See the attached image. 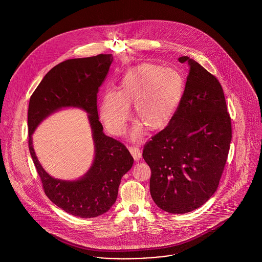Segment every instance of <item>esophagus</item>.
<instances>
[{
  "label": "esophagus",
  "mask_w": 262,
  "mask_h": 262,
  "mask_svg": "<svg viewBox=\"0 0 262 262\" xmlns=\"http://www.w3.org/2000/svg\"><path fill=\"white\" fill-rule=\"evenodd\" d=\"M129 152L133 155V157L135 158V160L138 161L141 158V151L139 149V146H132L129 147Z\"/></svg>",
  "instance_id": "obj_1"
}]
</instances>
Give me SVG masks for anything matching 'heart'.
<instances>
[{"instance_id":"1","label":"heart","mask_w":262,"mask_h":262,"mask_svg":"<svg viewBox=\"0 0 262 262\" xmlns=\"http://www.w3.org/2000/svg\"><path fill=\"white\" fill-rule=\"evenodd\" d=\"M186 81L173 68L158 63H140L121 77L117 92H105L99 114L106 128L115 136L124 134L129 118V106L137 119L130 136L139 137L145 126L152 132L162 129L178 111L185 94Z\"/></svg>"}]
</instances>
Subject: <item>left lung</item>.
I'll return each mask as SVG.
<instances>
[{
	"label": "left lung",
	"instance_id": "8db88e82",
	"mask_svg": "<svg viewBox=\"0 0 262 262\" xmlns=\"http://www.w3.org/2000/svg\"><path fill=\"white\" fill-rule=\"evenodd\" d=\"M179 61L189 68L182 103L142 153L151 169L152 200L173 214L198 209L214 194L232 139L231 118L218 79L187 56Z\"/></svg>",
	"mask_w": 262,
	"mask_h": 262
}]
</instances>
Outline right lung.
I'll return each instance as SVG.
<instances>
[{
    "label": "right lung",
    "instance_id": "1",
    "mask_svg": "<svg viewBox=\"0 0 262 262\" xmlns=\"http://www.w3.org/2000/svg\"><path fill=\"white\" fill-rule=\"evenodd\" d=\"M111 54L71 59L54 67L31 95L28 106V147L48 199L63 211L81 218H93L110 210L118 196L122 177L134 158L125 145L103 132L97 111L98 88L113 62ZM66 107L88 113L95 143V158L88 172L72 180L48 174L38 162L32 135L46 117Z\"/></svg>",
    "mask_w": 262,
    "mask_h": 262
}]
</instances>
